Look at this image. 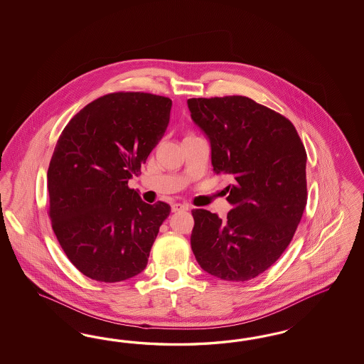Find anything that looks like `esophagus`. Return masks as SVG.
<instances>
[{
    "label": "esophagus",
    "mask_w": 364,
    "mask_h": 364,
    "mask_svg": "<svg viewBox=\"0 0 364 364\" xmlns=\"http://www.w3.org/2000/svg\"><path fill=\"white\" fill-rule=\"evenodd\" d=\"M189 210V205H187V204H180V203H176V204H173V205H172V212H180V210Z\"/></svg>",
    "instance_id": "1"
}]
</instances>
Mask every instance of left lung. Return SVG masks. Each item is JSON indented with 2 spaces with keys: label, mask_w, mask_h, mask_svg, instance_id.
I'll use <instances>...</instances> for the list:
<instances>
[{
  "label": "left lung",
  "mask_w": 364,
  "mask_h": 364,
  "mask_svg": "<svg viewBox=\"0 0 364 364\" xmlns=\"http://www.w3.org/2000/svg\"><path fill=\"white\" fill-rule=\"evenodd\" d=\"M187 104L210 140L213 172L232 181L227 219L192 210V251L212 276L251 280L282 256L303 216L304 145L292 122L248 97L189 99Z\"/></svg>",
  "instance_id": "8db88e82"
}]
</instances>
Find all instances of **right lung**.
Segmentation results:
<instances>
[{
	"label": "right lung",
	"mask_w": 364,
	"mask_h": 364,
	"mask_svg": "<svg viewBox=\"0 0 364 364\" xmlns=\"http://www.w3.org/2000/svg\"><path fill=\"white\" fill-rule=\"evenodd\" d=\"M172 101L117 92L68 122L48 169L55 237L81 274L104 283L139 275L171 207L128 187L169 124Z\"/></svg>",
	"instance_id": "1"
}]
</instances>
